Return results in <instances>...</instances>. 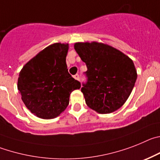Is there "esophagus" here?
<instances>
[{
    "mask_svg": "<svg viewBox=\"0 0 160 160\" xmlns=\"http://www.w3.org/2000/svg\"><path fill=\"white\" fill-rule=\"evenodd\" d=\"M73 77H74V78H75V80H79V79H80V77H79L78 74L75 75V76Z\"/></svg>",
    "mask_w": 160,
    "mask_h": 160,
    "instance_id": "34e87169",
    "label": "esophagus"
}]
</instances>
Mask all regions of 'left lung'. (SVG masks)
<instances>
[{"instance_id":"8db88e82","label":"left lung","mask_w":160,"mask_h":160,"mask_svg":"<svg viewBox=\"0 0 160 160\" xmlns=\"http://www.w3.org/2000/svg\"><path fill=\"white\" fill-rule=\"evenodd\" d=\"M74 48L88 68V82L81 88L86 104L100 114L121 108L137 79L132 59L112 46L97 41L75 43Z\"/></svg>"}]
</instances>
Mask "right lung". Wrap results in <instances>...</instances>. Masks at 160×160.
Wrapping results in <instances>:
<instances>
[{
  "instance_id": "1",
  "label": "right lung",
  "mask_w": 160,
  "mask_h": 160,
  "mask_svg": "<svg viewBox=\"0 0 160 160\" xmlns=\"http://www.w3.org/2000/svg\"><path fill=\"white\" fill-rule=\"evenodd\" d=\"M68 44L46 47L24 64L17 89L27 108L37 117L50 119L60 116L69 103L72 91L80 83L68 73L66 57Z\"/></svg>"
}]
</instances>
